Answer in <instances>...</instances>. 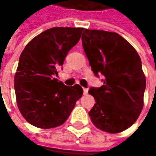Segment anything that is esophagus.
<instances>
[{"mask_svg":"<svg viewBox=\"0 0 156 156\" xmlns=\"http://www.w3.org/2000/svg\"><path fill=\"white\" fill-rule=\"evenodd\" d=\"M87 92H88V88L83 87V93H84V94H87Z\"/></svg>","mask_w":156,"mask_h":156,"instance_id":"obj_1","label":"esophagus"}]
</instances>
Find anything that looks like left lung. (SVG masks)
<instances>
[{
    "mask_svg": "<svg viewBox=\"0 0 156 156\" xmlns=\"http://www.w3.org/2000/svg\"><path fill=\"white\" fill-rule=\"evenodd\" d=\"M82 47L95 76L103 85L90 87L95 104L88 115L102 131L116 134L131 127L143 108L146 78L138 53L115 32L84 29Z\"/></svg>",
    "mask_w": 156,
    "mask_h": 156,
    "instance_id": "1",
    "label": "left lung"
}]
</instances>
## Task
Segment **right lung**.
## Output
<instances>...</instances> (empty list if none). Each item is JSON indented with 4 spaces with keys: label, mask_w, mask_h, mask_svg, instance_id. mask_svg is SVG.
Segmentation results:
<instances>
[{
    "label": "right lung",
    "mask_w": 156,
    "mask_h": 156,
    "mask_svg": "<svg viewBox=\"0 0 156 156\" xmlns=\"http://www.w3.org/2000/svg\"><path fill=\"white\" fill-rule=\"evenodd\" d=\"M82 27H52L32 39L19 59L15 75L18 108L27 122L40 129L62 125L69 118L82 87L65 86L55 78Z\"/></svg>",
    "instance_id": "1"
}]
</instances>
